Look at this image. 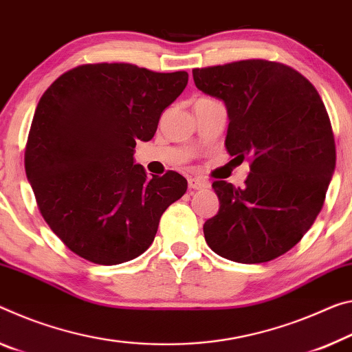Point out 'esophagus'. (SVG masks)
Here are the masks:
<instances>
[{"mask_svg": "<svg viewBox=\"0 0 352 352\" xmlns=\"http://www.w3.org/2000/svg\"><path fill=\"white\" fill-rule=\"evenodd\" d=\"M188 185L191 189H205V188L210 186V183L202 177H189L188 178Z\"/></svg>", "mask_w": 352, "mask_h": 352, "instance_id": "obj_1", "label": "esophagus"}]
</instances>
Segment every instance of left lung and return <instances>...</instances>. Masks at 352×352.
<instances>
[{
    "mask_svg": "<svg viewBox=\"0 0 352 352\" xmlns=\"http://www.w3.org/2000/svg\"><path fill=\"white\" fill-rule=\"evenodd\" d=\"M206 96L224 102L226 148L250 156L246 186L213 183L219 211L204 224L211 250L236 263H265L300 241L322 208L336 170V141L314 85L265 59L192 70Z\"/></svg>",
    "mask_w": 352,
    "mask_h": 352,
    "instance_id": "left-lung-1",
    "label": "left lung"
}]
</instances>
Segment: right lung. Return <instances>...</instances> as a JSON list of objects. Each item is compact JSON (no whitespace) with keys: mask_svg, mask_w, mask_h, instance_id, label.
Listing matches in <instances>:
<instances>
[{"mask_svg":"<svg viewBox=\"0 0 352 352\" xmlns=\"http://www.w3.org/2000/svg\"><path fill=\"white\" fill-rule=\"evenodd\" d=\"M186 85V72L86 64L38 100L25 170L43 219L72 252L111 266L153 243L161 214L188 182L174 170L148 177L133 155Z\"/></svg>","mask_w":352,"mask_h":352,"instance_id":"add662e5","label":"right lung"}]
</instances>
